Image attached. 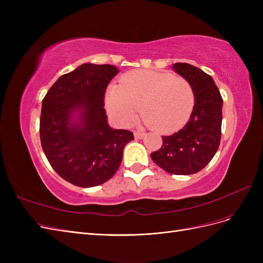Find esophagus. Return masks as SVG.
I'll return each mask as SVG.
<instances>
[{
	"label": "esophagus",
	"instance_id": "obj_1",
	"mask_svg": "<svg viewBox=\"0 0 263 263\" xmlns=\"http://www.w3.org/2000/svg\"><path fill=\"white\" fill-rule=\"evenodd\" d=\"M134 136H135V138H137V139H142V138L146 136V134L145 133H140V132H135L134 133Z\"/></svg>",
	"mask_w": 263,
	"mask_h": 263
}]
</instances>
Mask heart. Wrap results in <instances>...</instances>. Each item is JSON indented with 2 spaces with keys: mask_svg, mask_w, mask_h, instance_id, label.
<instances>
[{
  "mask_svg": "<svg viewBox=\"0 0 263 263\" xmlns=\"http://www.w3.org/2000/svg\"><path fill=\"white\" fill-rule=\"evenodd\" d=\"M108 113L121 125H129L140 106L144 123L158 133L181 129L193 112L195 94L184 78L156 70H135L106 91Z\"/></svg>",
  "mask_w": 263,
  "mask_h": 263,
  "instance_id": "heart-1",
  "label": "heart"
}]
</instances>
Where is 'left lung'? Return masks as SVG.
<instances>
[{
	"instance_id": "obj_1",
	"label": "left lung",
	"mask_w": 263,
	"mask_h": 263,
	"mask_svg": "<svg viewBox=\"0 0 263 263\" xmlns=\"http://www.w3.org/2000/svg\"><path fill=\"white\" fill-rule=\"evenodd\" d=\"M172 69L192 85L194 108L185 126L162 136L161 148L150 157L168 173L189 176L205 168L219 147L222 99L214 79L200 68L178 62Z\"/></svg>"
}]
</instances>
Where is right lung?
I'll return each mask as SVG.
<instances>
[{
  "mask_svg": "<svg viewBox=\"0 0 263 263\" xmlns=\"http://www.w3.org/2000/svg\"><path fill=\"white\" fill-rule=\"evenodd\" d=\"M119 72L112 65L83 63L61 76L43 100L41 141L59 176L81 187L97 186L116 173L129 130L107 123L104 94Z\"/></svg>",
  "mask_w": 263,
  "mask_h": 263,
  "instance_id": "add662e5",
  "label": "right lung"
}]
</instances>
